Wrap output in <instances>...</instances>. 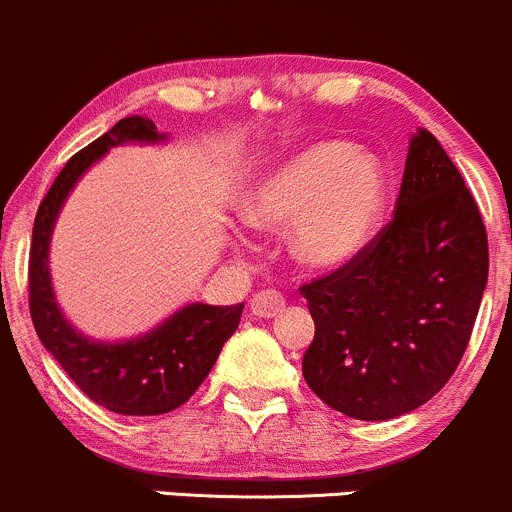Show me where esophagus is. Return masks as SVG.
I'll return each mask as SVG.
<instances>
[{
    "label": "esophagus",
    "instance_id": "34e87169",
    "mask_svg": "<svg viewBox=\"0 0 512 512\" xmlns=\"http://www.w3.org/2000/svg\"><path fill=\"white\" fill-rule=\"evenodd\" d=\"M250 309L255 317L270 319L285 309V297H282L277 289H262V292H257L255 297L250 299Z\"/></svg>",
    "mask_w": 512,
    "mask_h": 512
}]
</instances>
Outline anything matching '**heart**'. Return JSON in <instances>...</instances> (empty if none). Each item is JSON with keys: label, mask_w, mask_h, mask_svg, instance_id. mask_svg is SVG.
<instances>
[{"label": "heart", "mask_w": 512, "mask_h": 512, "mask_svg": "<svg viewBox=\"0 0 512 512\" xmlns=\"http://www.w3.org/2000/svg\"><path fill=\"white\" fill-rule=\"evenodd\" d=\"M389 200V175L374 153L319 141L277 160L242 200L250 227H292V252L322 270L342 267L374 240Z\"/></svg>", "instance_id": "heart-1"}]
</instances>
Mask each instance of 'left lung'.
<instances>
[{"label": "left lung", "mask_w": 512, "mask_h": 512, "mask_svg": "<svg viewBox=\"0 0 512 512\" xmlns=\"http://www.w3.org/2000/svg\"><path fill=\"white\" fill-rule=\"evenodd\" d=\"M485 282L488 235L476 200L421 128L391 223L352 262L299 287L314 319L304 381L349 418L409 414L461 364Z\"/></svg>", "instance_id": "8db88e82"}]
</instances>
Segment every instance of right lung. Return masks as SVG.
Listing matches in <instances>:
<instances>
[{"instance_id": "add662e5", "label": "right lung", "mask_w": 512, "mask_h": 512, "mask_svg": "<svg viewBox=\"0 0 512 512\" xmlns=\"http://www.w3.org/2000/svg\"><path fill=\"white\" fill-rule=\"evenodd\" d=\"M165 141L146 116L121 118L91 146L69 158L41 200L29 250V312L46 352L69 379L103 409L123 416H160L195 394L240 324L242 304L213 307L195 302L178 309L153 332L128 342H94L61 314L49 275V242L56 215L76 180L108 148L121 143Z\"/></svg>"}]
</instances>
